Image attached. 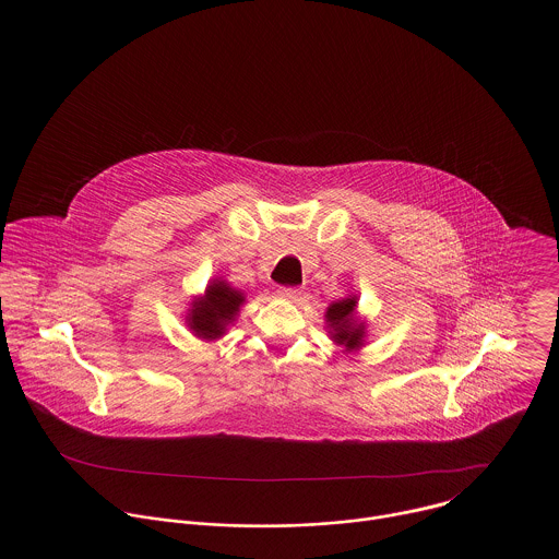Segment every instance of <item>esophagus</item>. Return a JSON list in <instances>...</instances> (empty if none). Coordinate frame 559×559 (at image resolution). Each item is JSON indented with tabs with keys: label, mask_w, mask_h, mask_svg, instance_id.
<instances>
[{
	"label": "esophagus",
	"mask_w": 559,
	"mask_h": 559,
	"mask_svg": "<svg viewBox=\"0 0 559 559\" xmlns=\"http://www.w3.org/2000/svg\"><path fill=\"white\" fill-rule=\"evenodd\" d=\"M278 297H281V299H285V301L297 304V301L301 299V292H299V289H295V287H281V289H278Z\"/></svg>",
	"instance_id": "esophagus-1"
}]
</instances>
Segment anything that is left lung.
Instances as JSON below:
<instances>
[{
    "label": "left lung",
    "mask_w": 559,
    "mask_h": 559,
    "mask_svg": "<svg viewBox=\"0 0 559 559\" xmlns=\"http://www.w3.org/2000/svg\"><path fill=\"white\" fill-rule=\"evenodd\" d=\"M358 295H347L333 301L324 312V329L344 354H356L367 344V322L358 317Z\"/></svg>",
    "instance_id": "obj_1"
}]
</instances>
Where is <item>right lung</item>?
Segmentation results:
<instances>
[{"label": "right lung", "mask_w": 559, "mask_h": 559, "mask_svg": "<svg viewBox=\"0 0 559 559\" xmlns=\"http://www.w3.org/2000/svg\"><path fill=\"white\" fill-rule=\"evenodd\" d=\"M242 304L245 293L224 278H213L203 295H194L188 304L187 326L194 337L217 342L235 324Z\"/></svg>", "instance_id": "1"}]
</instances>
